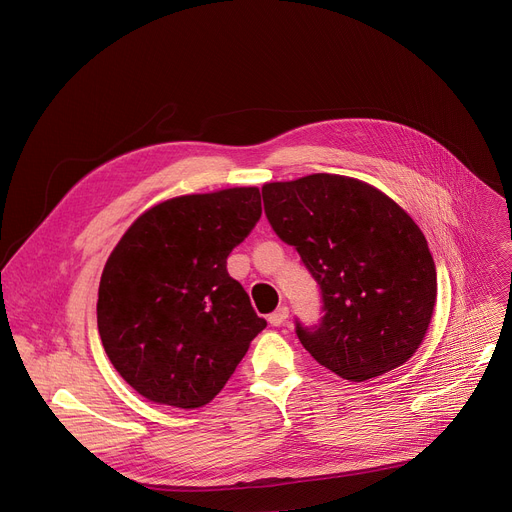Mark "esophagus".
<instances>
[{
	"label": "esophagus",
	"instance_id": "34e87169",
	"mask_svg": "<svg viewBox=\"0 0 512 512\" xmlns=\"http://www.w3.org/2000/svg\"><path fill=\"white\" fill-rule=\"evenodd\" d=\"M286 319H288V307L282 305V307H278V309L270 315V324H272V326H282V324H286Z\"/></svg>",
	"mask_w": 512,
	"mask_h": 512
}]
</instances>
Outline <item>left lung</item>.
Returning a JSON list of instances; mask_svg holds the SVG:
<instances>
[{"mask_svg": "<svg viewBox=\"0 0 512 512\" xmlns=\"http://www.w3.org/2000/svg\"><path fill=\"white\" fill-rule=\"evenodd\" d=\"M261 193L274 232L321 290V324L297 321L311 357L351 382L407 363L438 294L434 257L411 215L375 186L338 174L267 182Z\"/></svg>", "mask_w": 512, "mask_h": 512, "instance_id": "left-lung-1", "label": "left lung"}]
</instances>
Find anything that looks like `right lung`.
Instances as JSON below:
<instances>
[{"instance_id":"obj_1","label":"right lung","mask_w":512,"mask_h":512,"mask_svg":"<svg viewBox=\"0 0 512 512\" xmlns=\"http://www.w3.org/2000/svg\"><path fill=\"white\" fill-rule=\"evenodd\" d=\"M259 218L257 186L174 197L139 215L107 259L99 336L124 382L147 400L207 405L267 326L226 270Z\"/></svg>"}]
</instances>
